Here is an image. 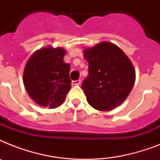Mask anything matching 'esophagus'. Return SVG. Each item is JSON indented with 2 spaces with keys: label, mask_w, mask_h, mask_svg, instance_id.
Here are the masks:
<instances>
[{
  "label": "esophagus",
  "mask_w": 160,
  "mask_h": 160,
  "mask_svg": "<svg viewBox=\"0 0 160 160\" xmlns=\"http://www.w3.org/2000/svg\"><path fill=\"white\" fill-rule=\"evenodd\" d=\"M81 84V80H74L72 81V85H80Z\"/></svg>",
  "instance_id": "obj_1"
}]
</instances>
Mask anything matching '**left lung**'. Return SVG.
<instances>
[{
  "mask_svg": "<svg viewBox=\"0 0 160 160\" xmlns=\"http://www.w3.org/2000/svg\"><path fill=\"white\" fill-rule=\"evenodd\" d=\"M89 76L82 84L88 103L100 111H109L126 100L135 82L134 65L116 45L103 41L84 50Z\"/></svg>",
  "mask_w": 160,
  "mask_h": 160,
  "instance_id": "1",
  "label": "left lung"
}]
</instances>
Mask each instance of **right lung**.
<instances>
[{
  "label": "right lung",
  "mask_w": 160,
  "mask_h": 160,
  "mask_svg": "<svg viewBox=\"0 0 160 160\" xmlns=\"http://www.w3.org/2000/svg\"><path fill=\"white\" fill-rule=\"evenodd\" d=\"M66 51L49 46L31 55L23 72V83L29 96L48 109L62 105L71 88L70 64L64 61Z\"/></svg>",
  "instance_id": "1"
}]
</instances>
